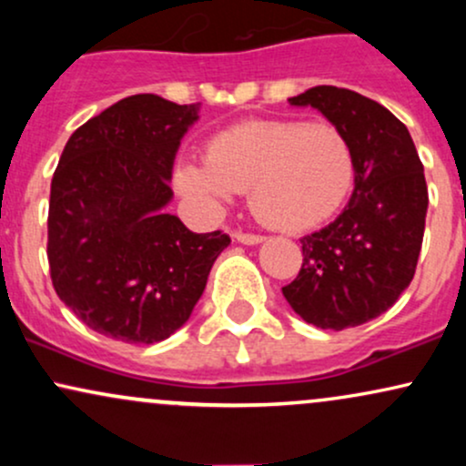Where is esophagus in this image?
<instances>
[{
    "mask_svg": "<svg viewBox=\"0 0 466 466\" xmlns=\"http://www.w3.org/2000/svg\"><path fill=\"white\" fill-rule=\"evenodd\" d=\"M238 240V243H243V245H258V243H263L265 240V237H260V234H237V237H234Z\"/></svg>",
    "mask_w": 466,
    "mask_h": 466,
    "instance_id": "1",
    "label": "esophagus"
}]
</instances>
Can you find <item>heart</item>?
<instances>
[{"mask_svg":"<svg viewBox=\"0 0 466 466\" xmlns=\"http://www.w3.org/2000/svg\"><path fill=\"white\" fill-rule=\"evenodd\" d=\"M177 190L203 217H217L248 190L260 221L282 232L311 229L335 215L352 184V153L330 125L251 120L217 133L206 164L184 162Z\"/></svg>","mask_w":466,"mask_h":466,"instance_id":"b5f03b06","label":"heart"}]
</instances>
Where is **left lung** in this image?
I'll list each match as a JSON object with an SVG mask.
<instances>
[{
    "label": "left lung",
    "instance_id": "obj_1",
    "mask_svg": "<svg viewBox=\"0 0 466 466\" xmlns=\"http://www.w3.org/2000/svg\"><path fill=\"white\" fill-rule=\"evenodd\" d=\"M319 111L349 142L352 188L333 223L300 238L304 263L282 296L304 322L344 330L386 313L410 287L427 217V184L408 127L383 105L319 85L289 98Z\"/></svg>",
    "mask_w": 466,
    "mask_h": 466
}]
</instances>
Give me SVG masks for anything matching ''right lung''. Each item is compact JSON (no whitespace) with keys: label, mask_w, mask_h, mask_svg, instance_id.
Wrapping results in <instances>:
<instances>
[{"label":"right lung","mask_w":466,"mask_h":466,"mask_svg":"<svg viewBox=\"0 0 466 466\" xmlns=\"http://www.w3.org/2000/svg\"><path fill=\"white\" fill-rule=\"evenodd\" d=\"M201 105L155 94L122 98L72 133L52 177V285L89 329L155 344L188 322L212 265L229 245L166 212L181 137Z\"/></svg>","instance_id":"obj_1"}]
</instances>
